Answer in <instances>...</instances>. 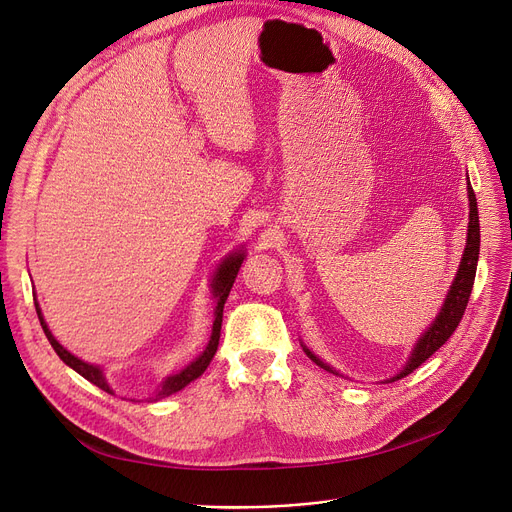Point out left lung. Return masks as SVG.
I'll return each mask as SVG.
<instances>
[{"label": "left lung", "mask_w": 512, "mask_h": 512, "mask_svg": "<svg viewBox=\"0 0 512 512\" xmlns=\"http://www.w3.org/2000/svg\"><path fill=\"white\" fill-rule=\"evenodd\" d=\"M466 192H469V230H466V247L458 265V272L456 278L450 286V291L446 295V301H443L441 309L437 318L431 322V326L422 332V337L416 341L410 358L406 362V366L399 370L393 379L389 381H397V379H404L410 372H414L422 362L429 360L431 355L446 343L452 335L454 330L458 328L462 316H464V309L466 303H469L471 291H473V282H475V272H477V259H479V211H477V196L473 192V186L469 182V175H466ZM303 351L309 355L311 360H314L320 368L328 370V372H335L328 364H324L320 358H316L314 353H311L305 345Z\"/></svg>", "instance_id": "1"}]
</instances>
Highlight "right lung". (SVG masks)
Wrapping results in <instances>:
<instances>
[{"instance_id":"1","label":"right lung","mask_w":512,"mask_h":512,"mask_svg":"<svg viewBox=\"0 0 512 512\" xmlns=\"http://www.w3.org/2000/svg\"><path fill=\"white\" fill-rule=\"evenodd\" d=\"M242 261H244V251L240 249V251H236V253H230L224 261L219 263V268L215 270L213 280H211V293H213V299L217 301V305H215V320H213V330H211L209 345H207L205 351H203L201 355H198V358H196L194 362H190L184 370H180L177 374L167 376V379L163 381V385L159 387V393L154 395L157 399L167 397V395H171V393H175V391L184 389L188 383H192L194 379H198V376H201V374L207 370V366L211 364L213 355H215V351H217V345H219L221 318H224V305H226V299H228V295H230V288H232V284H234V280H236V274H238V270H240ZM35 309H37V318H39V322H41V328H43V332H46V337H48L50 345L54 347V351L58 353V358H60L66 366H71L75 372H79V374L83 376V379L94 383L96 387H100V389L106 391V393H113V389L108 387V383H106V379H104V372H102L100 366L87 364V362L75 358V355H73L71 351H66V349L54 339V335L50 332L46 320H43V316H41V309H39L37 299H35Z\"/></svg>"}]
</instances>
